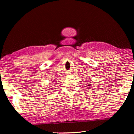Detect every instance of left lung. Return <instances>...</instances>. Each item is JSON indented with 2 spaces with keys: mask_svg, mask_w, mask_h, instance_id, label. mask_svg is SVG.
<instances>
[{
  "mask_svg": "<svg viewBox=\"0 0 134 134\" xmlns=\"http://www.w3.org/2000/svg\"><path fill=\"white\" fill-rule=\"evenodd\" d=\"M88 86H90V85H88Z\"/></svg>",
  "mask_w": 134,
  "mask_h": 134,
  "instance_id": "1",
  "label": "left lung"
}]
</instances>
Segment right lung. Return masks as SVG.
<instances>
[{
    "label": "right lung",
    "mask_w": 134,
    "mask_h": 134,
    "mask_svg": "<svg viewBox=\"0 0 134 134\" xmlns=\"http://www.w3.org/2000/svg\"><path fill=\"white\" fill-rule=\"evenodd\" d=\"M51 88H49V89H48V90H51Z\"/></svg>",
    "instance_id": "right-lung-1"
}]
</instances>
